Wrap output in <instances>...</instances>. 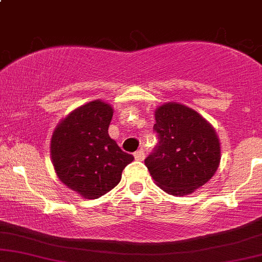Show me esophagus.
<instances>
[{"instance_id": "esophagus-1", "label": "esophagus", "mask_w": 262, "mask_h": 262, "mask_svg": "<svg viewBox=\"0 0 262 262\" xmlns=\"http://www.w3.org/2000/svg\"><path fill=\"white\" fill-rule=\"evenodd\" d=\"M134 158L137 159V160H144V158H145V152H144L143 149L138 150V151L134 152Z\"/></svg>"}]
</instances>
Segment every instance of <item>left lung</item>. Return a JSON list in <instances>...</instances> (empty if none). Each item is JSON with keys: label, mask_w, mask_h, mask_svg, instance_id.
Segmentation results:
<instances>
[{"label": "left lung", "mask_w": 262, "mask_h": 262, "mask_svg": "<svg viewBox=\"0 0 262 262\" xmlns=\"http://www.w3.org/2000/svg\"><path fill=\"white\" fill-rule=\"evenodd\" d=\"M159 143L145 159L156 185L173 196H186L215 173L221 145L214 129L196 111L170 102L155 112Z\"/></svg>", "instance_id": "obj_1"}]
</instances>
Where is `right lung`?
Returning a JSON list of instances; mask_svg holds the SVG:
<instances>
[{"instance_id":"right-lung-1","label":"right lung","mask_w":262,"mask_h":262,"mask_svg":"<svg viewBox=\"0 0 262 262\" xmlns=\"http://www.w3.org/2000/svg\"><path fill=\"white\" fill-rule=\"evenodd\" d=\"M113 111L93 101L61 121L52 138V160L64 185L85 198H98L116 187L134 156L124 152L108 134Z\"/></svg>"}]
</instances>
